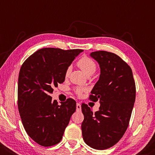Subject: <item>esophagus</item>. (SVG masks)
I'll return each instance as SVG.
<instances>
[{"instance_id":"1","label":"esophagus","mask_w":155,"mask_h":155,"mask_svg":"<svg viewBox=\"0 0 155 155\" xmlns=\"http://www.w3.org/2000/svg\"><path fill=\"white\" fill-rule=\"evenodd\" d=\"M76 109H77V111H80L81 110V105H80V103H77V104H76Z\"/></svg>"}]
</instances>
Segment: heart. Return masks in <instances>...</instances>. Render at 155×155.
Masks as SVG:
<instances>
[{
	"instance_id": "heart-1",
	"label": "heart",
	"mask_w": 155,
	"mask_h": 155,
	"mask_svg": "<svg viewBox=\"0 0 155 155\" xmlns=\"http://www.w3.org/2000/svg\"><path fill=\"white\" fill-rule=\"evenodd\" d=\"M77 65L87 75H91L94 74L97 68L96 62L87 56H83L81 58H80L77 62ZM70 73H71V68L68 67L65 72V78L68 77ZM85 90H86L84 88L79 87L75 88V92L78 95L82 94Z\"/></svg>"
}]
</instances>
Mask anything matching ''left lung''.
<instances>
[{
  "label": "left lung",
  "mask_w": 155,
  "mask_h": 155,
  "mask_svg": "<svg viewBox=\"0 0 155 155\" xmlns=\"http://www.w3.org/2000/svg\"><path fill=\"white\" fill-rule=\"evenodd\" d=\"M90 56L99 63L101 75L89 99L101 104L93 113L87 104H82V137L91 147L106 150L116 145L128 128L136 89L132 70L121 58L105 51Z\"/></svg>",
  "instance_id": "8db88e82"
}]
</instances>
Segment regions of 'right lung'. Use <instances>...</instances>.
I'll return each instance as SVG.
<instances>
[{
	"label": "right lung",
	"mask_w": 155,
	"mask_h": 155,
	"mask_svg": "<svg viewBox=\"0 0 155 155\" xmlns=\"http://www.w3.org/2000/svg\"><path fill=\"white\" fill-rule=\"evenodd\" d=\"M82 49L56 48L39 49L26 59L18 78V106L25 130L43 147L62 139L65 129L76 110L69 98L61 105L50 96L54 87L65 80V72Z\"/></svg>",
	"instance_id": "1"
}]
</instances>
